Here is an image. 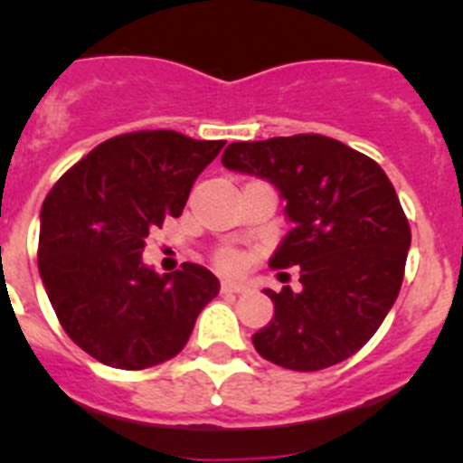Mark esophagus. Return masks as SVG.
<instances>
[{"label":"esophagus","mask_w":463,"mask_h":463,"mask_svg":"<svg viewBox=\"0 0 463 463\" xmlns=\"http://www.w3.org/2000/svg\"><path fill=\"white\" fill-rule=\"evenodd\" d=\"M250 289L248 282H239V280H222V292H232V294H243Z\"/></svg>","instance_id":"obj_1"}]
</instances>
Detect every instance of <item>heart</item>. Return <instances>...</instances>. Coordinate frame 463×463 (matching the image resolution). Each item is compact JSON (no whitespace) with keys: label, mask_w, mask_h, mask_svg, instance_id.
<instances>
[{"label":"heart","mask_w":463,"mask_h":463,"mask_svg":"<svg viewBox=\"0 0 463 463\" xmlns=\"http://www.w3.org/2000/svg\"><path fill=\"white\" fill-rule=\"evenodd\" d=\"M218 261H220V267L222 269H236L239 267V255H236V252H222V255L218 257Z\"/></svg>","instance_id":"obj_1"}]
</instances>
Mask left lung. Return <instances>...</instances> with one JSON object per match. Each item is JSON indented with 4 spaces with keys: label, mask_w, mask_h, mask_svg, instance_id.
<instances>
[{
    "label": "left lung",
    "mask_w": 463,
    "mask_h": 463,
    "mask_svg": "<svg viewBox=\"0 0 463 463\" xmlns=\"http://www.w3.org/2000/svg\"><path fill=\"white\" fill-rule=\"evenodd\" d=\"M229 171L271 183L292 222L269 264L301 269V289H264L273 320L252 336L282 369L320 371L353 357L399 297L411 227L373 159L320 134L236 141Z\"/></svg>",
    "instance_id": "8db88e82"
}]
</instances>
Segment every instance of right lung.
I'll return each mask as SVG.
<instances>
[{"label": "right lung", "mask_w": 463, "mask_h": 463, "mask_svg": "<svg viewBox=\"0 0 463 463\" xmlns=\"http://www.w3.org/2000/svg\"><path fill=\"white\" fill-rule=\"evenodd\" d=\"M224 141L171 129L99 143L41 206L39 273L52 310L80 350L113 369L141 371L185 347L220 280L185 261L159 276L141 260L146 239L178 218L196 175Z\"/></svg>", "instance_id": "obj_1"}]
</instances>
